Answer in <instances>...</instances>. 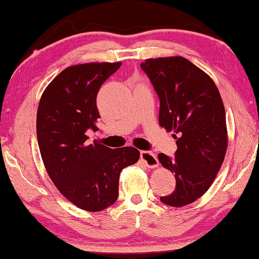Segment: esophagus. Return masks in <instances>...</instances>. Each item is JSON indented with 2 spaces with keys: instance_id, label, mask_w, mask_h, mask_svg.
Returning <instances> with one entry per match:
<instances>
[{
  "instance_id": "1",
  "label": "esophagus",
  "mask_w": 259,
  "mask_h": 259,
  "mask_svg": "<svg viewBox=\"0 0 259 259\" xmlns=\"http://www.w3.org/2000/svg\"><path fill=\"white\" fill-rule=\"evenodd\" d=\"M141 159L145 165L148 167H151V169L157 167L159 165L157 157H156V155L151 151H141Z\"/></svg>"
}]
</instances>
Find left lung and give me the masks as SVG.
Masks as SVG:
<instances>
[{"label": "left lung", "instance_id": "8db88e82", "mask_svg": "<svg viewBox=\"0 0 259 259\" xmlns=\"http://www.w3.org/2000/svg\"><path fill=\"white\" fill-rule=\"evenodd\" d=\"M159 97L158 123L174 131V158L158 161L176 178V189L161 197L174 207L194 203L209 190L228 149L225 109L206 72L182 56L148 58L141 64Z\"/></svg>", "mask_w": 259, "mask_h": 259}]
</instances>
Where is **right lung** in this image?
I'll return each mask as SVG.
<instances>
[{"instance_id":"right-lung-1","label":"right lung","mask_w":259,"mask_h":259,"mask_svg":"<svg viewBox=\"0 0 259 259\" xmlns=\"http://www.w3.org/2000/svg\"><path fill=\"white\" fill-rule=\"evenodd\" d=\"M122 62H90L61 71L39 100L36 131L43 164L57 190L79 209L102 211L118 197L119 174L140 159L136 148L88 142L101 117L96 96Z\"/></svg>"}]
</instances>
